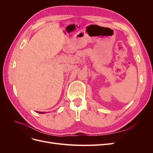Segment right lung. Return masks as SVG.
<instances>
[{
	"label": "right lung",
	"instance_id": "right-lung-1",
	"mask_svg": "<svg viewBox=\"0 0 153 153\" xmlns=\"http://www.w3.org/2000/svg\"><path fill=\"white\" fill-rule=\"evenodd\" d=\"M38 113H39V114H45V112H37Z\"/></svg>",
	"mask_w": 153,
	"mask_h": 153
}]
</instances>
